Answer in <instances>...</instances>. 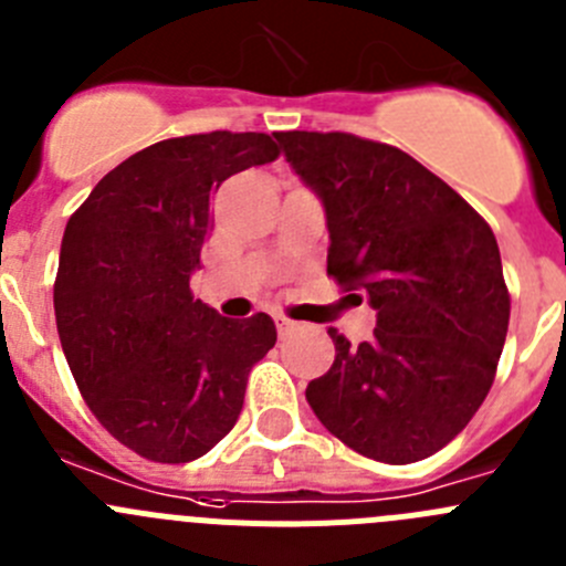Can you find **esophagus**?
<instances>
[{
	"label": "esophagus",
	"instance_id": "obj_1",
	"mask_svg": "<svg viewBox=\"0 0 566 566\" xmlns=\"http://www.w3.org/2000/svg\"><path fill=\"white\" fill-rule=\"evenodd\" d=\"M303 328V323H294V319L289 317H277V331L280 336H286V334H294V331Z\"/></svg>",
	"mask_w": 566,
	"mask_h": 566
}]
</instances>
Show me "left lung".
<instances>
[{
  "label": "left lung",
  "mask_w": 566,
  "mask_h": 566,
  "mask_svg": "<svg viewBox=\"0 0 566 566\" xmlns=\"http://www.w3.org/2000/svg\"><path fill=\"white\" fill-rule=\"evenodd\" d=\"M274 139L323 201L328 274L376 311L373 339L359 347L328 328L336 359L305 401L365 458H429L463 432L494 385L511 317L494 232L392 145L342 132Z\"/></svg>",
  "instance_id": "8db88e82"
}]
</instances>
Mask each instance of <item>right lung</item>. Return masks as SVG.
I'll return each mask as SVG.
<instances>
[{"mask_svg": "<svg viewBox=\"0 0 566 566\" xmlns=\"http://www.w3.org/2000/svg\"><path fill=\"white\" fill-rule=\"evenodd\" d=\"M269 134L163 139L108 170L66 221L55 325L83 401L123 446L190 463L243 407L274 347L269 314L227 319L190 294L224 179L277 159Z\"/></svg>", "mask_w": 566, "mask_h": 566, "instance_id": "obj_1", "label": "right lung"}]
</instances>
